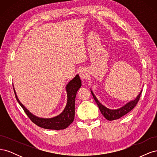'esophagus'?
I'll use <instances>...</instances> for the list:
<instances>
[{
  "instance_id": "obj_1",
  "label": "esophagus",
  "mask_w": 157,
  "mask_h": 157,
  "mask_svg": "<svg viewBox=\"0 0 157 157\" xmlns=\"http://www.w3.org/2000/svg\"><path fill=\"white\" fill-rule=\"evenodd\" d=\"M79 75H80V77L82 80H86L88 77V74L87 73V71L84 69L80 71Z\"/></svg>"
}]
</instances>
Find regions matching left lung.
Returning a JSON list of instances; mask_svg holds the SVG:
<instances>
[{
    "instance_id": "left-lung-1",
    "label": "left lung",
    "mask_w": 157,
    "mask_h": 157,
    "mask_svg": "<svg viewBox=\"0 0 157 157\" xmlns=\"http://www.w3.org/2000/svg\"><path fill=\"white\" fill-rule=\"evenodd\" d=\"M141 92H142V90H141L140 93L139 94L138 96L134 100H132V101H130V102H128V103L126 104L125 105L121 107L120 109H110L107 108L105 106L103 105L102 104L98 101V99L96 98V96H95V95L91 90V93L94 97L95 101L96 102L97 105L99 107V110H100L103 116H104V117H105L108 121H113V120L118 119V118L124 116L128 113H129L130 111H132V109L136 107L137 102H138Z\"/></svg>"
}]
</instances>
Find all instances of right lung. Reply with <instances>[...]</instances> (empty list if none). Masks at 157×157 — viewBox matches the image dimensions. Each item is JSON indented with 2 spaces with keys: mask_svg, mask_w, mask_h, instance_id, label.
I'll use <instances>...</instances> for the list:
<instances>
[{
  "mask_svg": "<svg viewBox=\"0 0 157 157\" xmlns=\"http://www.w3.org/2000/svg\"><path fill=\"white\" fill-rule=\"evenodd\" d=\"M82 85L81 80L79 75H77L66 86V91L67 95V102L64 110L59 115L53 118H44L36 117L35 115L29 112V110L19 100L16 95L15 90L13 88V91L15 93L16 98L21 107L24 110L26 115L28 116L31 121L39 127L49 130H63L67 128L74 121L75 118V102L77 92Z\"/></svg>",
  "mask_w": 157,
  "mask_h": 157,
  "instance_id": "add662e5",
  "label": "right lung"
}]
</instances>
